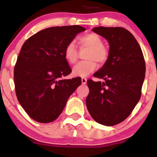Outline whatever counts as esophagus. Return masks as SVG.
<instances>
[{
	"label": "esophagus",
	"mask_w": 157,
	"mask_h": 157,
	"mask_svg": "<svg viewBox=\"0 0 157 157\" xmlns=\"http://www.w3.org/2000/svg\"><path fill=\"white\" fill-rule=\"evenodd\" d=\"M81 81H82V84L86 85V82H87V79H86V77H82V79H81Z\"/></svg>",
	"instance_id": "obj_1"
}]
</instances>
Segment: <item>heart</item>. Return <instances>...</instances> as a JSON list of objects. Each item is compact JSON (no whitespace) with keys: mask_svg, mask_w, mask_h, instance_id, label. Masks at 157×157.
Segmentation results:
<instances>
[{"mask_svg":"<svg viewBox=\"0 0 157 157\" xmlns=\"http://www.w3.org/2000/svg\"><path fill=\"white\" fill-rule=\"evenodd\" d=\"M80 48H89L85 55L86 60L79 62L72 68L75 76L86 77L92 73L97 68V62L104 63L109 57V51L103 46V41L96 33H89L77 39ZM64 58L68 63L73 64L78 58V49L73 41L68 43L63 49Z\"/></svg>","mask_w":157,"mask_h":157,"instance_id":"obj_1","label":"heart"}]
</instances>
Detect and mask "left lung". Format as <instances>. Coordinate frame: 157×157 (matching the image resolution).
<instances>
[{
	"instance_id": "8db88e82",
	"label": "left lung",
	"mask_w": 157,
	"mask_h": 157,
	"mask_svg": "<svg viewBox=\"0 0 157 157\" xmlns=\"http://www.w3.org/2000/svg\"><path fill=\"white\" fill-rule=\"evenodd\" d=\"M93 32L109 44L107 60L94 76L103 82L87 81L86 106L98 123L112 126L125 120L141 97L145 63L134 35L122 27H95Z\"/></svg>"
}]
</instances>
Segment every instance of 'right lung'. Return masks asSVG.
Returning a JSON list of instances; mask_svg holds the SVG:
<instances>
[{"instance_id": "obj_1", "label": "right lung", "mask_w": 157, "mask_h": 157, "mask_svg": "<svg viewBox=\"0 0 157 157\" xmlns=\"http://www.w3.org/2000/svg\"><path fill=\"white\" fill-rule=\"evenodd\" d=\"M85 30L77 25L50 27L32 35L22 46L14 68L15 93L23 109L35 121L55 120L81 85L80 77L63 79L71 72L63 49Z\"/></svg>"}]
</instances>
